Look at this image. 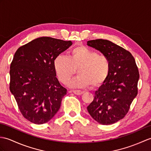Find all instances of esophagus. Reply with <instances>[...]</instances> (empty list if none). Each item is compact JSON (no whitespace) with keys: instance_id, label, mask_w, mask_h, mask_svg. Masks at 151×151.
Instances as JSON below:
<instances>
[{"instance_id":"esophagus-1","label":"esophagus","mask_w":151,"mask_h":151,"mask_svg":"<svg viewBox=\"0 0 151 151\" xmlns=\"http://www.w3.org/2000/svg\"><path fill=\"white\" fill-rule=\"evenodd\" d=\"M72 91L73 93L76 94V95H81V94L83 93V91H80V90H73Z\"/></svg>"}]
</instances>
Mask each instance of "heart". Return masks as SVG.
<instances>
[{
  "label": "heart",
  "instance_id": "b5f03b06",
  "mask_svg": "<svg viewBox=\"0 0 151 151\" xmlns=\"http://www.w3.org/2000/svg\"><path fill=\"white\" fill-rule=\"evenodd\" d=\"M53 68L59 81L68 84L77 70L78 76L69 82L71 87H93L101 85L110 71V63L104 55L79 45L69 52L68 58L59 55L53 61Z\"/></svg>",
  "mask_w": 151,
  "mask_h": 151
}]
</instances>
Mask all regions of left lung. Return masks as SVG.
Returning a JSON list of instances; mask_svg holds the SVG:
<instances>
[{"instance_id":"8db88e82","label":"left lung","mask_w":151,"mask_h":151,"mask_svg":"<svg viewBox=\"0 0 151 151\" xmlns=\"http://www.w3.org/2000/svg\"><path fill=\"white\" fill-rule=\"evenodd\" d=\"M87 44L100 51L110 63L108 77L95 91L87 111L98 123L114 124L124 118L138 94L139 75L134 58L129 51L107 40H89Z\"/></svg>"}]
</instances>
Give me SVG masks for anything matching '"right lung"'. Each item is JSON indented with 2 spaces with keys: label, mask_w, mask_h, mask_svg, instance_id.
Wrapping results in <instances>:
<instances>
[{
  "label": "right lung",
  "mask_w": 151,
  "mask_h": 151,
  "mask_svg": "<svg viewBox=\"0 0 151 151\" xmlns=\"http://www.w3.org/2000/svg\"><path fill=\"white\" fill-rule=\"evenodd\" d=\"M72 44L43 37L20 47L14 55L9 89L23 116L33 124L46 123L60 107L67 89L56 77L53 61Z\"/></svg>",
  "instance_id": "right-lung-1"
}]
</instances>
